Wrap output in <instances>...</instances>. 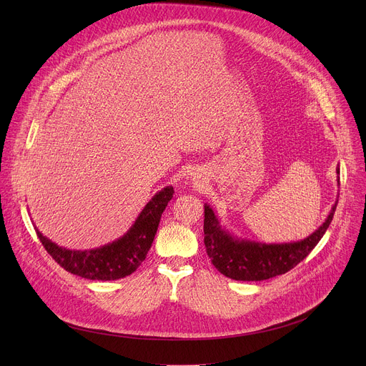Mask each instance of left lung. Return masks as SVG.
Wrapping results in <instances>:
<instances>
[{
  "instance_id": "obj_1",
  "label": "left lung",
  "mask_w": 366,
  "mask_h": 366,
  "mask_svg": "<svg viewBox=\"0 0 366 366\" xmlns=\"http://www.w3.org/2000/svg\"><path fill=\"white\" fill-rule=\"evenodd\" d=\"M336 205H333L327 220L319 230L301 242L282 244H262L233 239L220 229L210 205H204V244L207 254L219 272L236 281H264L282 275L295 268L316 247L332 223Z\"/></svg>"
}]
</instances>
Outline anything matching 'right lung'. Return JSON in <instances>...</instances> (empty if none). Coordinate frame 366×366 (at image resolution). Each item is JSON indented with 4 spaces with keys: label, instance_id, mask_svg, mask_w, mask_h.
<instances>
[{
    "label": "right lung",
    "instance_id": "obj_1",
    "mask_svg": "<svg viewBox=\"0 0 366 366\" xmlns=\"http://www.w3.org/2000/svg\"><path fill=\"white\" fill-rule=\"evenodd\" d=\"M172 197L174 188H164L146 204L133 227L122 239L99 249L75 252L59 247L41 236L40 232H37V237L46 252L65 271L92 281L120 280L133 274L144 260L158 230L161 216Z\"/></svg>",
    "mask_w": 366,
    "mask_h": 366
}]
</instances>
